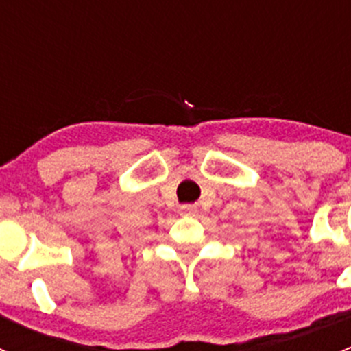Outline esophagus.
<instances>
[{"mask_svg":"<svg viewBox=\"0 0 351 351\" xmlns=\"http://www.w3.org/2000/svg\"><path fill=\"white\" fill-rule=\"evenodd\" d=\"M182 214L195 215L197 214V207H195V205H182Z\"/></svg>","mask_w":351,"mask_h":351,"instance_id":"obj_1","label":"esophagus"}]
</instances>
